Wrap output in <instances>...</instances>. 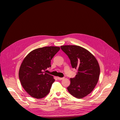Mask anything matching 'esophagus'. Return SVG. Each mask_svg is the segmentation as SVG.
<instances>
[{"label":"esophagus","mask_w":120,"mask_h":120,"mask_svg":"<svg viewBox=\"0 0 120 120\" xmlns=\"http://www.w3.org/2000/svg\"><path fill=\"white\" fill-rule=\"evenodd\" d=\"M57 79H58V80H63V79H64V77L61 78V77H57Z\"/></svg>","instance_id":"1"}]
</instances>
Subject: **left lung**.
Listing matches in <instances>:
<instances>
[{"mask_svg": "<svg viewBox=\"0 0 120 120\" xmlns=\"http://www.w3.org/2000/svg\"><path fill=\"white\" fill-rule=\"evenodd\" d=\"M61 49L68 57L72 68L77 70L75 77L70 79L68 90L74 97L83 98L91 92L98 83V62L90 52L79 46L65 45Z\"/></svg>", "mask_w": 120, "mask_h": 120, "instance_id": "8db88e82", "label": "left lung"}]
</instances>
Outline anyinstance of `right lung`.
<instances>
[{
    "instance_id": "obj_1",
    "label": "right lung",
    "mask_w": 120,
    "mask_h": 120,
    "mask_svg": "<svg viewBox=\"0 0 120 120\" xmlns=\"http://www.w3.org/2000/svg\"><path fill=\"white\" fill-rule=\"evenodd\" d=\"M59 50V47L54 46L38 48L30 52L23 60L19 78L24 89L31 97L41 99L50 91L55 80L45 71L51 67V60Z\"/></svg>"
}]
</instances>
